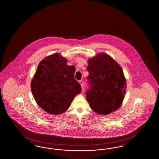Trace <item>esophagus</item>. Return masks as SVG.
<instances>
[{
	"instance_id": "obj_1",
	"label": "esophagus",
	"mask_w": 159,
	"mask_h": 159,
	"mask_svg": "<svg viewBox=\"0 0 159 159\" xmlns=\"http://www.w3.org/2000/svg\"><path fill=\"white\" fill-rule=\"evenodd\" d=\"M79 83L80 84L81 87H82V88L83 89V82L82 80H80L79 81Z\"/></svg>"
}]
</instances>
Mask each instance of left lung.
<instances>
[{
	"label": "left lung",
	"instance_id": "obj_1",
	"mask_svg": "<svg viewBox=\"0 0 159 159\" xmlns=\"http://www.w3.org/2000/svg\"><path fill=\"white\" fill-rule=\"evenodd\" d=\"M87 70L90 88L86 99L97 114L108 115L121 107L126 93L127 83L121 66L105 52L88 60Z\"/></svg>",
	"mask_w": 159,
	"mask_h": 159
}]
</instances>
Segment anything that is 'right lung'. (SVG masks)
<instances>
[{
  "instance_id": "right-lung-1",
  "label": "right lung",
  "mask_w": 159,
  "mask_h": 159,
  "mask_svg": "<svg viewBox=\"0 0 159 159\" xmlns=\"http://www.w3.org/2000/svg\"><path fill=\"white\" fill-rule=\"evenodd\" d=\"M55 53L38 64L31 88L38 105L47 113L61 114L70 107L74 98L81 92V86L75 79V67Z\"/></svg>"
}]
</instances>
